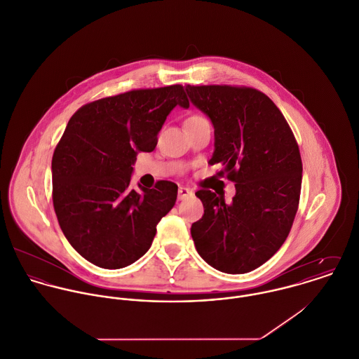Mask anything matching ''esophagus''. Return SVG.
<instances>
[{"label": "esophagus", "mask_w": 359, "mask_h": 359, "mask_svg": "<svg viewBox=\"0 0 359 359\" xmlns=\"http://www.w3.org/2000/svg\"><path fill=\"white\" fill-rule=\"evenodd\" d=\"M192 195V191L189 189V188H187V187H180V189H178V199L180 201H184V199H187L188 196H191Z\"/></svg>", "instance_id": "esophagus-1"}]
</instances>
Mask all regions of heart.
<instances>
[{
    "label": "heart",
    "mask_w": 359,
    "mask_h": 359,
    "mask_svg": "<svg viewBox=\"0 0 359 359\" xmlns=\"http://www.w3.org/2000/svg\"><path fill=\"white\" fill-rule=\"evenodd\" d=\"M203 120V117H201V116H191L188 120L185 121V122H194V121H199Z\"/></svg>",
    "instance_id": "heart-1"
}]
</instances>
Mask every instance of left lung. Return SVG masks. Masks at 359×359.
Wrapping results in <instances>:
<instances>
[{
    "label": "left lung",
    "mask_w": 359,
    "mask_h": 359,
    "mask_svg": "<svg viewBox=\"0 0 359 359\" xmlns=\"http://www.w3.org/2000/svg\"><path fill=\"white\" fill-rule=\"evenodd\" d=\"M191 102L215 126L219 177L236 182L230 203L224 195L201 189L205 215L192 224L198 253L230 274L255 270L284 243L301 195L302 160L288 122L262 92L229 85L185 88Z\"/></svg>",
    "instance_id": "8db88e82"
}]
</instances>
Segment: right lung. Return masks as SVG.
I'll use <instances>...</instances> for the list:
<instances>
[{"label": "right lung", "mask_w": 359, "mask_h": 359, "mask_svg": "<svg viewBox=\"0 0 359 359\" xmlns=\"http://www.w3.org/2000/svg\"><path fill=\"white\" fill-rule=\"evenodd\" d=\"M175 106L189 107L181 85L137 89L81 107L68 122L51 161L53 205L72 248L103 269L142 257L156 226L172 209L178 187L130 189L139 151H153Z\"/></svg>", "instance_id": "add662e5"}]
</instances>
